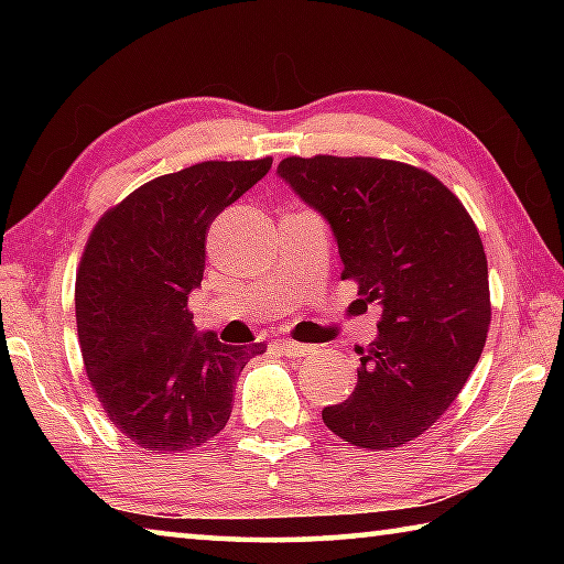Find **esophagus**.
I'll use <instances>...</instances> for the list:
<instances>
[{"instance_id": "esophagus-1", "label": "esophagus", "mask_w": 564, "mask_h": 564, "mask_svg": "<svg viewBox=\"0 0 564 564\" xmlns=\"http://www.w3.org/2000/svg\"><path fill=\"white\" fill-rule=\"evenodd\" d=\"M279 350L289 358H301V356H308V352H313V346H303V343L285 338V340H279Z\"/></svg>"}]
</instances>
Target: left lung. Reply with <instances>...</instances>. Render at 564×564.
I'll return each mask as SVG.
<instances>
[{"instance_id":"1","label":"left lung","mask_w":564,"mask_h":564,"mask_svg":"<svg viewBox=\"0 0 564 564\" xmlns=\"http://www.w3.org/2000/svg\"><path fill=\"white\" fill-rule=\"evenodd\" d=\"M326 218L340 279L383 318L358 348V386L323 423L350 445L386 451L423 435L460 393L490 326L488 259L473 218L441 181L368 156L283 159L275 169Z\"/></svg>"}]
</instances>
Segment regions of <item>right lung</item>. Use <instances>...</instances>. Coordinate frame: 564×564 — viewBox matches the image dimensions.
Returning <instances> with one entry per match:
<instances>
[{"instance_id": "right-lung-1", "label": "right lung", "mask_w": 564, "mask_h": 564, "mask_svg": "<svg viewBox=\"0 0 564 564\" xmlns=\"http://www.w3.org/2000/svg\"><path fill=\"white\" fill-rule=\"evenodd\" d=\"M273 159L204 161L159 176L101 216L76 273V330L104 413L144 451L184 453L221 433L236 380L265 343L226 346L188 313L206 234Z\"/></svg>"}]
</instances>
